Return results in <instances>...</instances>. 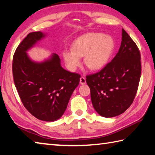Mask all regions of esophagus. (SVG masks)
<instances>
[{
  "label": "esophagus",
  "mask_w": 155,
  "mask_h": 155,
  "mask_svg": "<svg viewBox=\"0 0 155 155\" xmlns=\"http://www.w3.org/2000/svg\"><path fill=\"white\" fill-rule=\"evenodd\" d=\"M80 83L81 85H85V84H86V79L85 77H81L80 78Z\"/></svg>",
  "instance_id": "34e87169"
}]
</instances>
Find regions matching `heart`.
Segmentation results:
<instances>
[{
	"label": "heart",
	"mask_w": 155,
	"mask_h": 155,
	"mask_svg": "<svg viewBox=\"0 0 155 155\" xmlns=\"http://www.w3.org/2000/svg\"><path fill=\"white\" fill-rule=\"evenodd\" d=\"M114 41L110 36L100 33H87L74 41L72 49L63 51V58L68 68L74 71L84 63L92 70H97L106 65L113 53Z\"/></svg>",
	"instance_id": "obj_1"
}]
</instances>
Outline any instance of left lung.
<instances>
[{"label":"left lung","instance_id":"obj_1","mask_svg":"<svg viewBox=\"0 0 155 155\" xmlns=\"http://www.w3.org/2000/svg\"><path fill=\"white\" fill-rule=\"evenodd\" d=\"M140 53L136 44L122 29L119 52L102 70L86 77L93 106L102 117L124 112L133 102L141 76Z\"/></svg>","mask_w":155,"mask_h":155}]
</instances>
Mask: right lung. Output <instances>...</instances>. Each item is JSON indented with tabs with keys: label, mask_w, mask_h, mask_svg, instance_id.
Segmentation results:
<instances>
[{
	"label": "right lung",
	"mask_w": 155,
	"mask_h": 155,
	"mask_svg": "<svg viewBox=\"0 0 155 155\" xmlns=\"http://www.w3.org/2000/svg\"><path fill=\"white\" fill-rule=\"evenodd\" d=\"M45 36L42 32L28 34L14 53L12 70L15 87L28 111L39 120L55 121L65 112L81 76L64 69L56 53L41 62L31 60L27 51Z\"/></svg>",
	"instance_id": "right-lung-1"
}]
</instances>
